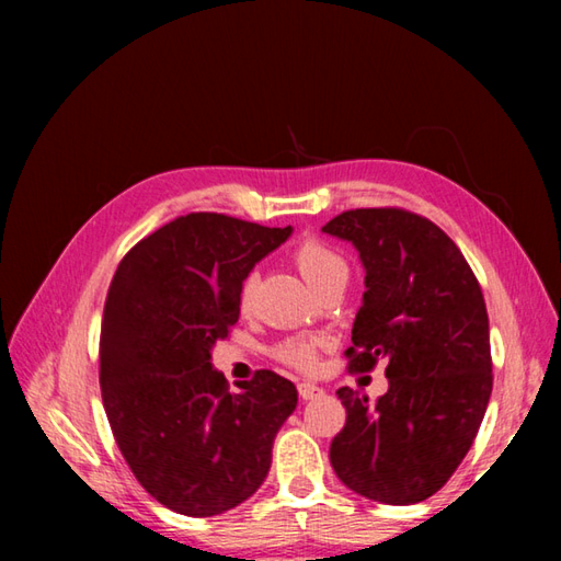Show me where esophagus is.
<instances>
[{"label":"esophagus","mask_w":561,"mask_h":561,"mask_svg":"<svg viewBox=\"0 0 561 561\" xmlns=\"http://www.w3.org/2000/svg\"><path fill=\"white\" fill-rule=\"evenodd\" d=\"M299 396H301L304 400H313V398L323 396V388L316 386V383H308V380H304V383H299Z\"/></svg>","instance_id":"1"}]
</instances>
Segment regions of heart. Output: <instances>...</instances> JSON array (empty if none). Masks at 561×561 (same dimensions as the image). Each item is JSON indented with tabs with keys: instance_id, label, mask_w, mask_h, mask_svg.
<instances>
[{
	"instance_id": "obj_1",
	"label": "heart",
	"mask_w": 561,
	"mask_h": 561,
	"mask_svg": "<svg viewBox=\"0 0 561 561\" xmlns=\"http://www.w3.org/2000/svg\"><path fill=\"white\" fill-rule=\"evenodd\" d=\"M294 260H296V267H299V272L304 274V279L311 284L313 289L325 279L335 277V274H347V262H344V257L320 241H306L304 245H299ZM255 279H257L255 274H248L241 287L243 311H248L250 304H253ZM318 344H320L318 337H306V335L289 337L274 347V356L284 364L299 368V371H311L318 362Z\"/></svg>"
}]
</instances>
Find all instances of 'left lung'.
I'll return each mask as SVG.
<instances>
[{"instance_id": "left-lung-1", "label": "left lung", "mask_w": 561, "mask_h": 561, "mask_svg": "<svg viewBox=\"0 0 561 561\" xmlns=\"http://www.w3.org/2000/svg\"><path fill=\"white\" fill-rule=\"evenodd\" d=\"M323 233L352 243L366 272L350 371L388 364L378 402L337 390L347 422L332 438V470L374 502H424L462 462L492 396L482 289L458 245L412 211H342Z\"/></svg>"}]
</instances>
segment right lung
Listing matches in <instances>:
<instances>
[{"label":"right lung","instance_id":"obj_1","mask_svg":"<svg viewBox=\"0 0 561 561\" xmlns=\"http://www.w3.org/2000/svg\"><path fill=\"white\" fill-rule=\"evenodd\" d=\"M291 231L197 211L117 265L101 328L103 408L129 470L175 514L219 516L253 496L299 402L291 380L267 368L231 392L211 366L245 277Z\"/></svg>","mask_w":561,"mask_h":561}]
</instances>
